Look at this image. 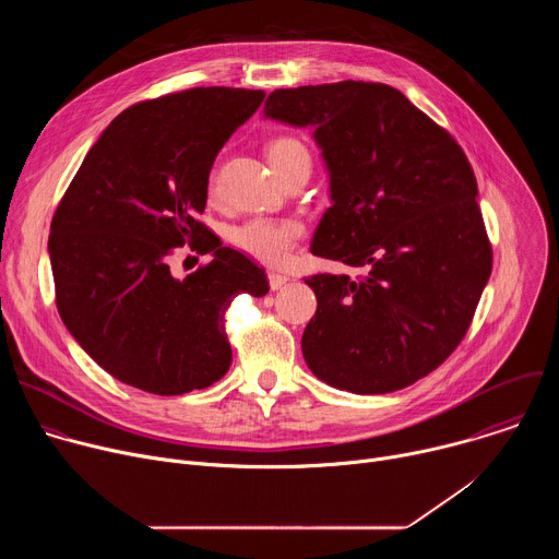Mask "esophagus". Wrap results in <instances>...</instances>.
<instances>
[{"label":"esophagus","mask_w":559,"mask_h":559,"mask_svg":"<svg viewBox=\"0 0 559 559\" xmlns=\"http://www.w3.org/2000/svg\"><path fill=\"white\" fill-rule=\"evenodd\" d=\"M267 278H270V287H272V289H281V287L289 281V276H287V274H281V272H270Z\"/></svg>","instance_id":"obj_1"}]
</instances>
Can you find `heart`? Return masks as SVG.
Returning <instances> with one entry per match:
<instances>
[{"mask_svg":"<svg viewBox=\"0 0 559 559\" xmlns=\"http://www.w3.org/2000/svg\"><path fill=\"white\" fill-rule=\"evenodd\" d=\"M270 164L278 177L298 164L311 166L309 150L296 136H278L267 147ZM214 190V181L210 183ZM302 234V225L296 218H272V216H252L238 223L229 231V241L246 254L263 263H281Z\"/></svg>","mask_w":559,"mask_h":559,"instance_id":"1","label":"heart"}]
</instances>
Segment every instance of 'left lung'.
<instances>
[{"label":"left lung","mask_w":559,"mask_h":559,"mask_svg":"<svg viewBox=\"0 0 559 559\" xmlns=\"http://www.w3.org/2000/svg\"><path fill=\"white\" fill-rule=\"evenodd\" d=\"M265 117L311 126L332 207L311 254L362 267L313 274L307 367L352 393H389L438 369L462 343L493 252L473 168L457 141L401 91L338 82L274 91Z\"/></svg>","instance_id":"1"}]
</instances>
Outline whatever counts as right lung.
I'll use <instances>...</instances> for the list:
<instances>
[{
  "instance_id": "1",
  "label": "right lung",
  "mask_w": 559,
  "mask_h": 559,
  "mask_svg": "<svg viewBox=\"0 0 559 559\" xmlns=\"http://www.w3.org/2000/svg\"><path fill=\"white\" fill-rule=\"evenodd\" d=\"M263 91L188 88L126 108L104 130L61 197L48 236L63 325L117 380L181 395L221 380L231 362V298L270 292L263 267L223 248L201 223L207 177ZM213 252L183 282L167 259Z\"/></svg>"
}]
</instances>
